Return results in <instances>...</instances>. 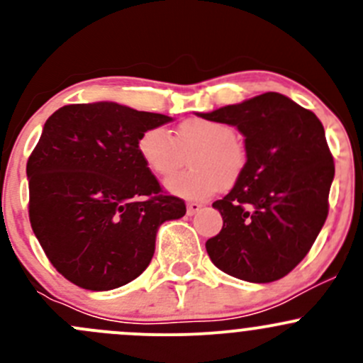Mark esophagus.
<instances>
[{
    "label": "esophagus",
    "mask_w": 363,
    "mask_h": 363,
    "mask_svg": "<svg viewBox=\"0 0 363 363\" xmlns=\"http://www.w3.org/2000/svg\"><path fill=\"white\" fill-rule=\"evenodd\" d=\"M202 207L203 205L200 202H189L188 205H186V211H188V216H193V214H196V212L202 211Z\"/></svg>",
    "instance_id": "1"
}]
</instances>
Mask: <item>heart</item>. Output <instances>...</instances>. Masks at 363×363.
<instances>
[{
  "mask_svg": "<svg viewBox=\"0 0 363 363\" xmlns=\"http://www.w3.org/2000/svg\"><path fill=\"white\" fill-rule=\"evenodd\" d=\"M137 151L156 177L175 174L189 156L191 168L167 181L168 191L189 200L233 186L247 164L246 147L235 140L233 128L200 117L182 121L174 137L164 128H149L138 137Z\"/></svg>",
  "mask_w": 363,
  "mask_h": 363,
  "instance_id": "obj_1",
  "label": "heart"
}]
</instances>
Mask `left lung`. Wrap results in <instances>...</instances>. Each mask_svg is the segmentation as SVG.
Instances as JSON below:
<instances>
[{
  "label": "left lung",
  "instance_id": "1",
  "mask_svg": "<svg viewBox=\"0 0 363 363\" xmlns=\"http://www.w3.org/2000/svg\"><path fill=\"white\" fill-rule=\"evenodd\" d=\"M203 119L244 135L247 164L232 191L212 207L223 228L205 242L219 270L250 283H272L295 269L328 216L334 158L321 121L279 93L226 105Z\"/></svg>",
  "mask_w": 363,
  "mask_h": 363
}]
</instances>
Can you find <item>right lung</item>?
Instances as JSON below:
<instances>
[{"label":"right lung","instance_id":"right-lung-1","mask_svg":"<svg viewBox=\"0 0 363 363\" xmlns=\"http://www.w3.org/2000/svg\"><path fill=\"white\" fill-rule=\"evenodd\" d=\"M113 101L67 105L47 119L26 164L29 221L57 272L107 291L140 276L164 221L186 214L137 151L149 128L170 123Z\"/></svg>","mask_w":363,"mask_h":363}]
</instances>
